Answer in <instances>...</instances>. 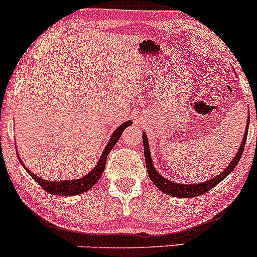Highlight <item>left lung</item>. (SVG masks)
Here are the masks:
<instances>
[{
    "label": "left lung",
    "instance_id": "left-lung-1",
    "mask_svg": "<svg viewBox=\"0 0 257 257\" xmlns=\"http://www.w3.org/2000/svg\"><path fill=\"white\" fill-rule=\"evenodd\" d=\"M249 117H247V124H246V129L245 133H244L243 140H241L240 147L238 150L237 155L234 156V158L232 159L231 163L228 164V167L223 170L222 173L219 174L217 176H215L211 180H208L205 182H200V184H193V185H187V184H176V182L170 181L166 178H163L162 175H159L157 173V170L155 169L152 163V158H151V153H150V147H149V140H147V137L145 133H143V141H144V155H145V159H146V168H147V173H149L150 179L153 184L156 185V187L159 188L162 192H164L166 194H169L172 197H179V198H191V197H197L200 196V194L208 192L209 190L215 187L219 182L222 181L223 179L226 178L227 175L232 173V170L237 167L238 162L240 161L241 155H243L244 151V146H245V141H246V137H247V126H249Z\"/></svg>",
    "mask_w": 257,
    "mask_h": 257
}]
</instances>
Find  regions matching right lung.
Masks as SVG:
<instances>
[{
  "label": "right lung",
  "mask_w": 257,
  "mask_h": 257,
  "mask_svg": "<svg viewBox=\"0 0 257 257\" xmlns=\"http://www.w3.org/2000/svg\"><path fill=\"white\" fill-rule=\"evenodd\" d=\"M131 124H132V120H126V122L122 123V124H120L118 128L113 132V134H112L111 139L108 140V144L106 145L105 150L102 151L101 157H100L99 162L96 163V166L94 167V169L91 170L90 173H88L87 175H84L83 178L81 179L64 180V181H48V180L41 179L38 178L37 175H35V174H32L28 168H25L24 164H23L22 159L19 158V153H17V155H18V158H19L20 163H22L23 167L25 168L26 172L30 174L31 178L34 179L44 191H47L48 193L55 194V196H76V194H81L85 192V191H88L90 187H93V186L99 181L100 176H101L102 173H104L107 155L110 153L111 150L113 149L114 145H116L117 141L119 140L123 131Z\"/></svg>",
  "instance_id": "1"
}]
</instances>
